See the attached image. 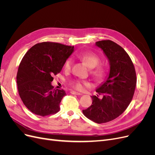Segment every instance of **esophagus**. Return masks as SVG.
<instances>
[{
	"instance_id": "obj_1",
	"label": "esophagus",
	"mask_w": 155,
	"mask_h": 155,
	"mask_svg": "<svg viewBox=\"0 0 155 155\" xmlns=\"http://www.w3.org/2000/svg\"><path fill=\"white\" fill-rule=\"evenodd\" d=\"M70 93L72 94H75V95H82L81 93H79V92H76V91H70Z\"/></svg>"
}]
</instances>
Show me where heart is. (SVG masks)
<instances>
[{"label":"heart","mask_w":155,"mask_h":155,"mask_svg":"<svg viewBox=\"0 0 155 155\" xmlns=\"http://www.w3.org/2000/svg\"><path fill=\"white\" fill-rule=\"evenodd\" d=\"M79 59H81L84 62H85L86 64L90 68H92L91 70V74L94 76L96 79H101L105 75V70L104 68L101 66L96 67L100 62V58L96 54L88 52V53H83L81 54L78 55ZM72 64V60L71 58H68L64 64V69L66 71H69L71 69ZM70 85L72 88H75L77 91H82L85 87L88 86L89 83L86 81L81 80L79 79H75L72 80L70 81L69 82Z\"/></svg>","instance_id":"heart-1"}]
</instances>
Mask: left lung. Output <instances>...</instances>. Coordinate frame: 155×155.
<instances>
[{"mask_svg":"<svg viewBox=\"0 0 155 155\" xmlns=\"http://www.w3.org/2000/svg\"><path fill=\"white\" fill-rule=\"evenodd\" d=\"M96 45L109 59L110 73L96 90L103 97L91 96L92 104L83 113L97 124H104L118 118L127 108L133 97L137 75L132 60L121 46L110 40L97 41Z\"/></svg>","mask_w":155,"mask_h":155,"instance_id":"left-lung-1","label":"left lung"}]
</instances>
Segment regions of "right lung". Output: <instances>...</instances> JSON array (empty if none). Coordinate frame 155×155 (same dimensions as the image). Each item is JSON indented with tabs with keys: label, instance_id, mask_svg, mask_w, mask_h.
<instances>
[{
	"label": "right lung",
	"instance_id": "obj_1",
	"mask_svg": "<svg viewBox=\"0 0 155 155\" xmlns=\"http://www.w3.org/2000/svg\"><path fill=\"white\" fill-rule=\"evenodd\" d=\"M74 46L53 42L33 46L22 59L17 74L18 94L33 113L46 116L57 113L66 95L63 89H54V76L61 71Z\"/></svg>",
	"mask_w": 155,
	"mask_h": 155
}]
</instances>
